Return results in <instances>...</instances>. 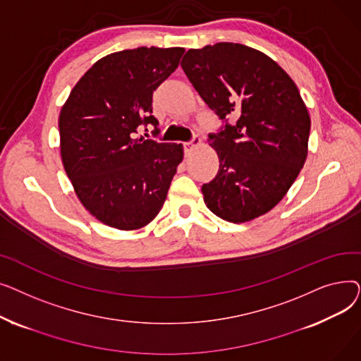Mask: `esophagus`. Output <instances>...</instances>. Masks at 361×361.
Wrapping results in <instances>:
<instances>
[{
  "instance_id": "1",
  "label": "esophagus",
  "mask_w": 361,
  "mask_h": 361,
  "mask_svg": "<svg viewBox=\"0 0 361 361\" xmlns=\"http://www.w3.org/2000/svg\"><path fill=\"white\" fill-rule=\"evenodd\" d=\"M199 145H200V137H199V136H195L190 142H185V143H184V152H185V154H190V152H192L193 149H196Z\"/></svg>"
}]
</instances>
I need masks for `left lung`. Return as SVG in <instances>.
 I'll return each instance as SVG.
<instances>
[{"label": "left lung", "instance_id": "left-lung-1", "mask_svg": "<svg viewBox=\"0 0 361 361\" xmlns=\"http://www.w3.org/2000/svg\"><path fill=\"white\" fill-rule=\"evenodd\" d=\"M181 67L207 106L233 121L207 139L219 158L202 185L207 209L234 224L269 212L307 158L310 116L298 87L271 56L241 44L188 49Z\"/></svg>", "mask_w": 361, "mask_h": 361}]
</instances>
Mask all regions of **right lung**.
<instances>
[{
  "label": "right lung",
  "instance_id": "1",
  "mask_svg": "<svg viewBox=\"0 0 361 361\" xmlns=\"http://www.w3.org/2000/svg\"><path fill=\"white\" fill-rule=\"evenodd\" d=\"M184 48L140 47L109 54L71 89L61 108L60 149L80 203L102 224L133 231L159 214L183 145L133 139L158 126L152 94L178 67Z\"/></svg>",
  "mask_w": 361,
  "mask_h": 361
}]
</instances>
